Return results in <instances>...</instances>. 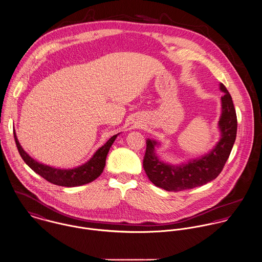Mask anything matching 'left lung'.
<instances>
[{
	"mask_svg": "<svg viewBox=\"0 0 262 262\" xmlns=\"http://www.w3.org/2000/svg\"><path fill=\"white\" fill-rule=\"evenodd\" d=\"M221 116L218 121L220 140L206 155L186 163L172 165L160 160L156 147L161 145L155 140H146L144 169L149 181L166 191L178 192L196 187L216 179L223 170L229 158L237 134V117L232 97L226 88L220 83Z\"/></svg>",
	"mask_w": 262,
	"mask_h": 262,
	"instance_id": "obj_1",
	"label": "left lung"
}]
</instances>
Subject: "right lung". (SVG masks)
<instances>
[{"label": "right lung", "instance_id": "right-lung-1", "mask_svg": "<svg viewBox=\"0 0 262 262\" xmlns=\"http://www.w3.org/2000/svg\"><path fill=\"white\" fill-rule=\"evenodd\" d=\"M118 135L119 134L112 137L104 145L99 147L93 154V156L88 160L86 163L82 164L81 166H78L73 169H59L48 165H44L29 156V154L26 152L25 149L22 147V145H20L16 132L14 129V138H15V142H16L17 148L19 150V154L23 159V161L29 166L30 168L36 174H40L42 178H44L48 182L54 185L68 187V188L85 185L94 181L96 178H98L101 174L105 166L106 156Z\"/></svg>", "mask_w": 262, "mask_h": 262}]
</instances>
